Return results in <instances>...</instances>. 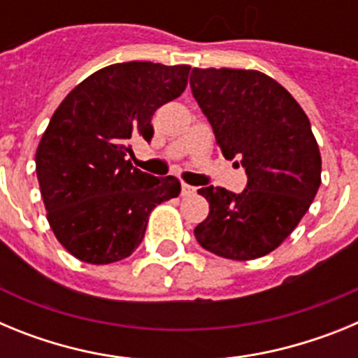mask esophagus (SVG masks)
<instances>
[{
	"label": "esophagus",
	"mask_w": 358,
	"mask_h": 358,
	"mask_svg": "<svg viewBox=\"0 0 358 358\" xmlns=\"http://www.w3.org/2000/svg\"><path fill=\"white\" fill-rule=\"evenodd\" d=\"M194 194H195L194 186H189V185H186V182H182V185H181V195H182V197H189V195H194Z\"/></svg>",
	"instance_id": "esophagus-1"
}]
</instances>
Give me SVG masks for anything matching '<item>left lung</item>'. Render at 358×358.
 Wrapping results in <instances>:
<instances>
[{"label": "left lung", "instance_id": "obj_1", "mask_svg": "<svg viewBox=\"0 0 358 358\" xmlns=\"http://www.w3.org/2000/svg\"><path fill=\"white\" fill-rule=\"evenodd\" d=\"M189 87L224 157L240 159L248 176L242 194L220 186L199 189L210 215L195 227V238L229 260L268 255L296 229L321 185V154L308 116L260 71L194 68Z\"/></svg>", "mask_w": 358, "mask_h": 358}]
</instances>
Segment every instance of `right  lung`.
Segmentation results:
<instances>
[{
  "instance_id": "obj_1",
  "label": "right lung",
  "mask_w": 358,
  "mask_h": 358,
  "mask_svg": "<svg viewBox=\"0 0 358 358\" xmlns=\"http://www.w3.org/2000/svg\"><path fill=\"white\" fill-rule=\"evenodd\" d=\"M189 66L122 62L98 69L57 107L36 152L48 222L75 258L123 260L145 236L148 215L181 194L176 177L134 169L129 141L154 136L152 115L181 96Z\"/></svg>"
}]
</instances>
